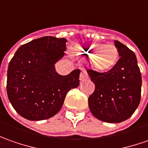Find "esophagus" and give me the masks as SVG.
<instances>
[{
    "label": "esophagus",
    "mask_w": 148,
    "mask_h": 148,
    "mask_svg": "<svg viewBox=\"0 0 148 148\" xmlns=\"http://www.w3.org/2000/svg\"><path fill=\"white\" fill-rule=\"evenodd\" d=\"M88 79V73H87L86 69H82L81 74H80V81L81 82H84Z\"/></svg>",
    "instance_id": "34e87169"
}]
</instances>
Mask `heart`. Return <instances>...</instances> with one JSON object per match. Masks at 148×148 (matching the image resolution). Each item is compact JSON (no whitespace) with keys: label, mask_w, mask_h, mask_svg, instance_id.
<instances>
[{"label":"heart","mask_w":148,"mask_h":148,"mask_svg":"<svg viewBox=\"0 0 148 148\" xmlns=\"http://www.w3.org/2000/svg\"><path fill=\"white\" fill-rule=\"evenodd\" d=\"M75 54L92 59V65L99 70L110 69L118 60V51L114 46L92 44L79 48Z\"/></svg>","instance_id":"1"}]
</instances>
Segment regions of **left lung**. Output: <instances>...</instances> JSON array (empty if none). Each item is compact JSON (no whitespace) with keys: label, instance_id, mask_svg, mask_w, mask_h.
Segmentation results:
<instances>
[{"label":"left lung","instance_id":"1","mask_svg":"<svg viewBox=\"0 0 148 148\" xmlns=\"http://www.w3.org/2000/svg\"><path fill=\"white\" fill-rule=\"evenodd\" d=\"M120 59L106 72L87 69L95 90L88 97L92 114L108 123L129 119L141 100L142 76L136 56L125 45L115 41Z\"/></svg>","mask_w":148,"mask_h":148}]
</instances>
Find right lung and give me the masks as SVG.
<instances>
[{"instance_id": "add662e5", "label": "right lung", "mask_w": 148, "mask_h": 148, "mask_svg": "<svg viewBox=\"0 0 148 148\" xmlns=\"http://www.w3.org/2000/svg\"><path fill=\"white\" fill-rule=\"evenodd\" d=\"M65 38L47 36L23 44L10 61L8 98L22 117L42 120L56 115L69 90L79 85V69L60 75L55 64L64 56Z\"/></svg>"}]
</instances>
